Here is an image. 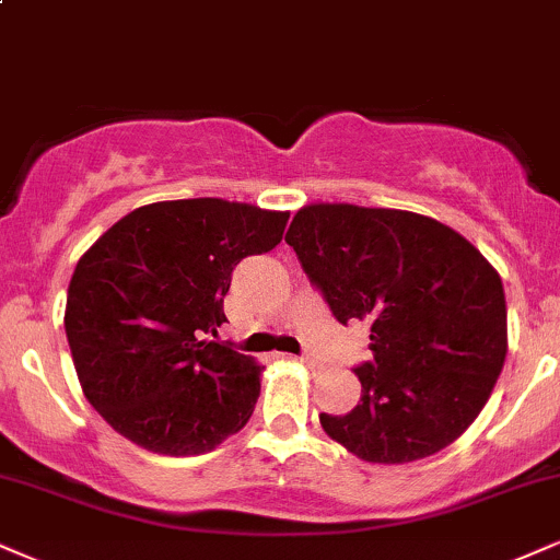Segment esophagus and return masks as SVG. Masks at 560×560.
I'll return each instance as SVG.
<instances>
[{"instance_id": "obj_1", "label": "esophagus", "mask_w": 560, "mask_h": 560, "mask_svg": "<svg viewBox=\"0 0 560 560\" xmlns=\"http://www.w3.org/2000/svg\"><path fill=\"white\" fill-rule=\"evenodd\" d=\"M298 360H300V362H305L307 368H315V365H318V360H315L313 354H302V357H298Z\"/></svg>"}]
</instances>
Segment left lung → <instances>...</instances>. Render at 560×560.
<instances>
[{"instance_id": "left-lung-1", "label": "left lung", "mask_w": 560, "mask_h": 560, "mask_svg": "<svg viewBox=\"0 0 560 560\" xmlns=\"http://www.w3.org/2000/svg\"><path fill=\"white\" fill-rule=\"evenodd\" d=\"M336 320L370 326L362 396L320 415L334 441L373 464L425 459L482 412L506 360L501 276L441 221L396 208L313 203L287 232Z\"/></svg>"}]
</instances>
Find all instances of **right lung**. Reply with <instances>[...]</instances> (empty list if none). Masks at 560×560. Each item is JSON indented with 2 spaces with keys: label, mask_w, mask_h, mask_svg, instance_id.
I'll return each mask as SVG.
<instances>
[{
  "label": "right lung",
  "mask_w": 560,
  "mask_h": 560,
  "mask_svg": "<svg viewBox=\"0 0 560 560\" xmlns=\"http://www.w3.org/2000/svg\"><path fill=\"white\" fill-rule=\"evenodd\" d=\"M287 211L221 198L135 208L78 260L65 331L80 386L153 454L198 456L250 420L260 365L206 339L226 323L234 266L281 242Z\"/></svg>",
  "instance_id": "1"
}]
</instances>
